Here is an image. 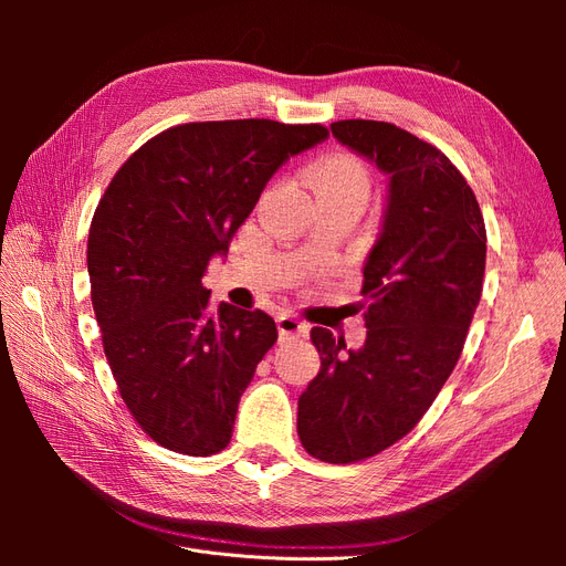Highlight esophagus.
Returning <instances> with one entry per match:
<instances>
[{
  "mask_svg": "<svg viewBox=\"0 0 566 566\" xmlns=\"http://www.w3.org/2000/svg\"><path fill=\"white\" fill-rule=\"evenodd\" d=\"M279 335H281V339L304 337L306 335V323L297 314L285 312V314L279 316Z\"/></svg>",
  "mask_w": 566,
  "mask_h": 566,
  "instance_id": "obj_1",
  "label": "esophagus"
}]
</instances>
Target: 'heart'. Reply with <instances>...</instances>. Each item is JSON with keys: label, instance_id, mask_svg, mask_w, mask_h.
Returning <instances> with one entry per match:
<instances>
[{"label": "heart", "instance_id": "b5f03b06", "mask_svg": "<svg viewBox=\"0 0 566 566\" xmlns=\"http://www.w3.org/2000/svg\"><path fill=\"white\" fill-rule=\"evenodd\" d=\"M310 181L318 200L342 198L366 205L373 188V175L368 163L354 156V153H331V156L321 158L312 167Z\"/></svg>", "mask_w": 566, "mask_h": 566}]
</instances>
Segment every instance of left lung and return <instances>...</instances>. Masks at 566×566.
Wrapping results in <instances>:
<instances>
[{"label": "left lung", "mask_w": 566, "mask_h": 566, "mask_svg": "<svg viewBox=\"0 0 566 566\" xmlns=\"http://www.w3.org/2000/svg\"><path fill=\"white\" fill-rule=\"evenodd\" d=\"M335 139L389 175L385 224L364 266L366 345L312 328L321 370L297 403L306 453L347 465L403 439L453 373L482 297L486 227L443 153L378 119H339Z\"/></svg>", "instance_id": "obj_1"}]
</instances>
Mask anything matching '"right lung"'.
Wrapping results in <instances>:
<instances>
[{"label":"right lung","instance_id":"add662e5","mask_svg":"<svg viewBox=\"0 0 566 566\" xmlns=\"http://www.w3.org/2000/svg\"><path fill=\"white\" fill-rule=\"evenodd\" d=\"M323 125L217 119L169 127L117 169L90 229L87 266L101 342L119 397L160 447L212 455L276 345L262 310L214 304L202 273L290 156Z\"/></svg>","mask_w":566,"mask_h":566}]
</instances>
